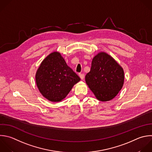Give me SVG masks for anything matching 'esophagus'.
Segmentation results:
<instances>
[{"label": "esophagus", "mask_w": 152, "mask_h": 152, "mask_svg": "<svg viewBox=\"0 0 152 152\" xmlns=\"http://www.w3.org/2000/svg\"><path fill=\"white\" fill-rule=\"evenodd\" d=\"M79 76L81 80H84V75L83 74H79Z\"/></svg>", "instance_id": "34e87169"}]
</instances>
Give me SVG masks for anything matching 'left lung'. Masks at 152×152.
<instances>
[{
    "label": "left lung",
    "mask_w": 152,
    "mask_h": 152,
    "mask_svg": "<svg viewBox=\"0 0 152 152\" xmlns=\"http://www.w3.org/2000/svg\"><path fill=\"white\" fill-rule=\"evenodd\" d=\"M85 80L96 99L107 102L116 97L122 88L124 71L110 55L100 52L93 58L90 71Z\"/></svg>",
    "instance_id": "left-lung-1"
}]
</instances>
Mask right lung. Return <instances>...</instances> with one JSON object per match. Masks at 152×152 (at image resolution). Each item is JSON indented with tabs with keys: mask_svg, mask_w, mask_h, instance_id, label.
<instances>
[{
	"mask_svg": "<svg viewBox=\"0 0 152 152\" xmlns=\"http://www.w3.org/2000/svg\"><path fill=\"white\" fill-rule=\"evenodd\" d=\"M80 80L57 51L45 58L36 74L39 91L46 99L53 102L64 100Z\"/></svg>",
	"mask_w": 152,
	"mask_h": 152,
	"instance_id": "obj_1",
	"label": "right lung"
}]
</instances>
